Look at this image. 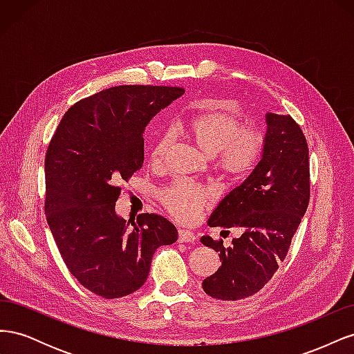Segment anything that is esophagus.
Listing matches in <instances>:
<instances>
[{
    "instance_id": "esophagus-1",
    "label": "esophagus",
    "mask_w": 354,
    "mask_h": 354,
    "mask_svg": "<svg viewBox=\"0 0 354 354\" xmlns=\"http://www.w3.org/2000/svg\"><path fill=\"white\" fill-rule=\"evenodd\" d=\"M196 241V234L190 230L186 229H180L178 230V242H195Z\"/></svg>"
}]
</instances>
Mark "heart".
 I'll use <instances>...</instances> for the list:
<instances>
[{
  "label": "heart",
  "instance_id": "b5f03b06",
  "mask_svg": "<svg viewBox=\"0 0 354 354\" xmlns=\"http://www.w3.org/2000/svg\"><path fill=\"white\" fill-rule=\"evenodd\" d=\"M176 131L187 137L202 153L211 156L214 167L223 176L239 180L248 176L261 155L263 138L250 127H241L236 118L220 111L198 112L177 122ZM173 134H160L152 147L151 160L160 165L165 160ZM216 190L209 186L177 180L160 192L164 207L181 221H192L216 199Z\"/></svg>",
  "mask_w": 354,
  "mask_h": 354
}]
</instances>
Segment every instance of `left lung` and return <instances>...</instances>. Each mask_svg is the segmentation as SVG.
I'll use <instances>...</instances> for the list:
<instances>
[{"label": "left lung", "instance_id": "8db88e82", "mask_svg": "<svg viewBox=\"0 0 354 354\" xmlns=\"http://www.w3.org/2000/svg\"><path fill=\"white\" fill-rule=\"evenodd\" d=\"M266 125L260 162L208 220L209 227L241 229L242 234L230 246L201 238L221 261L202 289L224 301L254 295L272 279L308 205V149L301 128L289 115L272 112L266 113Z\"/></svg>", "mask_w": 354, "mask_h": 354}]
</instances>
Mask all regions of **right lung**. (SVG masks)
I'll list each match as a JSON object with an SVG mask.
<instances>
[{
    "instance_id": "right-lung-1",
    "label": "right lung",
    "mask_w": 354,
    "mask_h": 354,
    "mask_svg": "<svg viewBox=\"0 0 354 354\" xmlns=\"http://www.w3.org/2000/svg\"><path fill=\"white\" fill-rule=\"evenodd\" d=\"M185 90L121 85L75 103L46 155V217L75 279L103 298L133 294L147 279L155 251L178 238L158 214L137 223L118 216L121 180L145 160L143 133ZM132 224L130 225L129 223Z\"/></svg>"
}]
</instances>
